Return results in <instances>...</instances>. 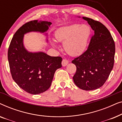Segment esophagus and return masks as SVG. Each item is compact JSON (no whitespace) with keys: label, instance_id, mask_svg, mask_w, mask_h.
<instances>
[{"label":"esophagus","instance_id":"34e87169","mask_svg":"<svg viewBox=\"0 0 122 122\" xmlns=\"http://www.w3.org/2000/svg\"><path fill=\"white\" fill-rule=\"evenodd\" d=\"M68 63H69V61H68L67 59H63L62 60V61H61V64H62V66H67Z\"/></svg>","mask_w":122,"mask_h":122}]
</instances>
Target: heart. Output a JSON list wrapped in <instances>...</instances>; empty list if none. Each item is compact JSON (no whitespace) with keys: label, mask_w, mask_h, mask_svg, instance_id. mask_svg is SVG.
<instances>
[{"label":"heart","mask_w":122,"mask_h":122,"mask_svg":"<svg viewBox=\"0 0 122 122\" xmlns=\"http://www.w3.org/2000/svg\"><path fill=\"white\" fill-rule=\"evenodd\" d=\"M91 29L85 24H73L62 27L55 33V38L58 42L63 43L64 51L71 56L83 54L86 49ZM55 45V43L53 42Z\"/></svg>","instance_id":"b5f03b06"}]
</instances>
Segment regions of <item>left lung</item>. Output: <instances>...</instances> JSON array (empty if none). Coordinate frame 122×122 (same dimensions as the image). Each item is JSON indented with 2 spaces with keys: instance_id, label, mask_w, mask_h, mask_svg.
Returning <instances> with one entry per match:
<instances>
[{
  "instance_id": "left-lung-1",
  "label": "left lung",
  "mask_w": 122,
  "mask_h": 122,
  "mask_svg": "<svg viewBox=\"0 0 122 122\" xmlns=\"http://www.w3.org/2000/svg\"><path fill=\"white\" fill-rule=\"evenodd\" d=\"M94 31L89 46L82 54L71 63L76 71L73 81L76 86L85 91H92L104 84L113 68L115 43L108 29L99 21L83 17Z\"/></svg>"
}]
</instances>
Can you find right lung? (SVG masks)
I'll return each mask as SVG.
<instances>
[{
	"label": "right lung",
	"instance_id": "right-lung-1",
	"mask_svg": "<svg viewBox=\"0 0 122 122\" xmlns=\"http://www.w3.org/2000/svg\"><path fill=\"white\" fill-rule=\"evenodd\" d=\"M51 24L46 21H28L16 31L8 48L11 76L20 88L30 94H38L49 89L55 71L61 67L62 58L43 52H28L23 46V36L30 31L44 33Z\"/></svg>",
	"mask_w": 122,
	"mask_h": 122
}]
</instances>
